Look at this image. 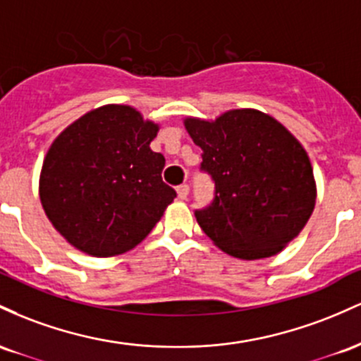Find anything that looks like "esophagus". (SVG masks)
<instances>
[{
    "label": "esophagus",
    "mask_w": 361,
    "mask_h": 361,
    "mask_svg": "<svg viewBox=\"0 0 361 361\" xmlns=\"http://www.w3.org/2000/svg\"><path fill=\"white\" fill-rule=\"evenodd\" d=\"M177 196H179L180 200H188V196H189V185H188V184H180L179 188H177Z\"/></svg>",
    "instance_id": "esophagus-1"
}]
</instances>
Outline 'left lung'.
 Wrapping results in <instances>:
<instances>
[{
    "instance_id": "1",
    "label": "left lung",
    "mask_w": 361,
    "mask_h": 361,
    "mask_svg": "<svg viewBox=\"0 0 361 361\" xmlns=\"http://www.w3.org/2000/svg\"><path fill=\"white\" fill-rule=\"evenodd\" d=\"M202 149L201 170L214 182V197L196 220L214 245L254 261L290 244L315 206V180L307 152L276 119L237 109L216 121H184Z\"/></svg>"
}]
</instances>
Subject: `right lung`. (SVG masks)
I'll list each match as a JSON object with an SVG mask.
<instances>
[{"label":"right lung","instance_id":"1","mask_svg":"<svg viewBox=\"0 0 361 361\" xmlns=\"http://www.w3.org/2000/svg\"><path fill=\"white\" fill-rule=\"evenodd\" d=\"M159 133L128 105H105L64 129L40 172V202L54 228L95 257L140 244L177 192L161 180Z\"/></svg>","mask_w":361,"mask_h":361}]
</instances>
